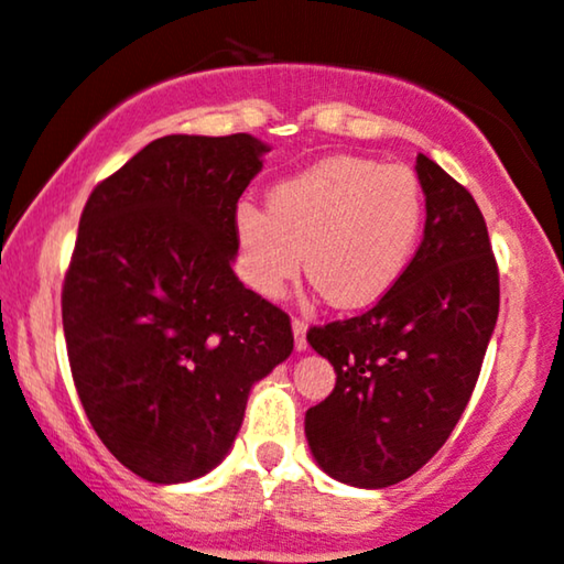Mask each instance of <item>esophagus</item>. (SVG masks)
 <instances>
[{"mask_svg":"<svg viewBox=\"0 0 564 564\" xmlns=\"http://www.w3.org/2000/svg\"><path fill=\"white\" fill-rule=\"evenodd\" d=\"M291 330H294L296 349H307V321H304V317H294V321H291Z\"/></svg>","mask_w":564,"mask_h":564,"instance_id":"34e87169","label":"esophagus"}]
</instances>
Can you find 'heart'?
<instances>
[{
  "label": "heart",
  "instance_id": "1",
  "mask_svg": "<svg viewBox=\"0 0 564 564\" xmlns=\"http://www.w3.org/2000/svg\"><path fill=\"white\" fill-rule=\"evenodd\" d=\"M425 199L404 165L330 158L270 188L268 213L236 209L243 275L275 300L307 273L334 307L359 310L383 300L417 252Z\"/></svg>",
  "mask_w": 564,
  "mask_h": 564
}]
</instances>
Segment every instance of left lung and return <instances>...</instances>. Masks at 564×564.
I'll return each instance as SVG.
<instances>
[{
    "mask_svg": "<svg viewBox=\"0 0 564 564\" xmlns=\"http://www.w3.org/2000/svg\"><path fill=\"white\" fill-rule=\"evenodd\" d=\"M425 230L406 273L376 307L310 328L336 370L304 417L315 463L341 484L386 488L446 444L476 389L499 315V270L465 186L417 154Z\"/></svg>",
    "mask_w": 564,
    "mask_h": 564,
    "instance_id": "left-lung-1",
    "label": "left lung"
}]
</instances>
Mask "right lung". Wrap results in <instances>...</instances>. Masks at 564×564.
<instances>
[{
	"label": "right lung",
	"instance_id": "obj_1",
	"mask_svg": "<svg viewBox=\"0 0 564 564\" xmlns=\"http://www.w3.org/2000/svg\"><path fill=\"white\" fill-rule=\"evenodd\" d=\"M264 152L249 133L162 135L80 215L63 286L73 381L101 444L152 484L220 465L252 386L294 349L286 312L230 268Z\"/></svg>",
	"mask_w": 564,
	"mask_h": 564
}]
</instances>
